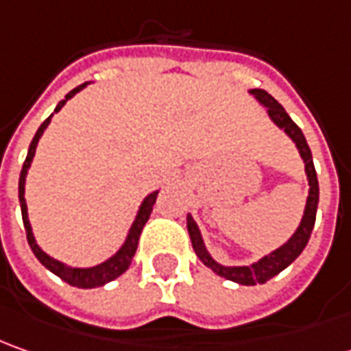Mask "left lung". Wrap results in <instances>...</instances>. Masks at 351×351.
<instances>
[{
  "label": "left lung",
  "instance_id": "left-lung-1",
  "mask_svg": "<svg viewBox=\"0 0 351 351\" xmlns=\"http://www.w3.org/2000/svg\"><path fill=\"white\" fill-rule=\"evenodd\" d=\"M252 95L258 99L260 103L264 104L268 108V114L272 118L274 122L278 126L284 130L285 134L289 138L295 141L297 149L301 153L303 161H305V171H307L308 178V198L307 206H305V215L301 219V225L297 227L295 235L291 237L284 247H280L278 250H274L272 254L264 256L262 260H258L256 264L252 266H237V268H227V266H221L217 264L215 260L208 254V250L204 247V241H202V235L198 231V225L194 223L192 215L186 217L188 225V233H190V241H192V247L196 250L198 258L208 266L212 268L213 272L221 278H227L231 282H237L241 285H256V284H266L268 280H272L274 276L285 270L293 260L303 252V248L307 247L308 239H311V233H313V227H315V219H317V206H319V180H317V171H315V165H313V155H311V149L307 145V139L303 136L301 128L297 126L295 122L289 118V114L284 110V106L278 103L274 99L272 95L264 91V89H252Z\"/></svg>",
  "mask_w": 351,
  "mask_h": 351
}]
</instances>
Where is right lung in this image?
Masks as SVG:
<instances>
[{
	"instance_id": "obj_1",
	"label": "right lung",
	"mask_w": 351,
	"mask_h": 351,
	"mask_svg": "<svg viewBox=\"0 0 351 351\" xmlns=\"http://www.w3.org/2000/svg\"><path fill=\"white\" fill-rule=\"evenodd\" d=\"M85 85H87V83H83V85L75 87L73 91L67 93L66 99H64V101H60V104L56 106L54 112H58V110H60V108H62V106H64V104H66L67 101L75 95V93L81 91ZM50 118H52V116H48L43 124H40L38 132L34 134V138H32L31 141V147H29V153H27V159H25L23 169H21V176H19V202H21V213H23V223H25V231H27V241H29V245H31L34 256L40 260L50 272L56 274L58 278H62L66 284L73 285V287H83V289H87V287H99V285H104V284H108V282H112V280H116L118 276H122V274L126 272L128 268H130L132 258H134V254H136V248H138V241H139V235H141V229H143V225L147 223V219H149V215H152L153 212V204H155V199H157V192H153V194H149L147 198L143 199V204H141V208H139L138 217H136V221H134L132 229H130V235H128L124 247L120 248V250H118L110 260H106V262L99 264V266H95V268H69V266H66V264H62V262H58V260L50 258L46 252H43V250L38 248L36 241H34V237H32L31 223H29V215H27V202H25V176H27V171H29V167H31L34 152H36V143H38V139H40V136L44 134L46 126L50 124Z\"/></svg>"
}]
</instances>
